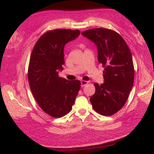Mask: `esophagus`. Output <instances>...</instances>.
Returning <instances> with one entry per match:
<instances>
[{"label": "esophagus", "instance_id": "esophagus-1", "mask_svg": "<svg viewBox=\"0 0 154 154\" xmlns=\"http://www.w3.org/2000/svg\"><path fill=\"white\" fill-rule=\"evenodd\" d=\"M88 82H87V81L82 80V81L81 82V86H82V87H84L85 85H86L87 84H88Z\"/></svg>", "mask_w": 154, "mask_h": 154}]
</instances>
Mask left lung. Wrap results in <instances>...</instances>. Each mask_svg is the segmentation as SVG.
I'll return each instance as SVG.
<instances>
[{"instance_id":"1","label":"left lung","mask_w":154,"mask_h":154,"mask_svg":"<svg viewBox=\"0 0 154 154\" xmlns=\"http://www.w3.org/2000/svg\"><path fill=\"white\" fill-rule=\"evenodd\" d=\"M82 35L96 44L98 62L105 68V82L101 85L94 83L95 94L90 101L97 113L112 116L125 105L134 84L131 53L124 39L113 30L91 29Z\"/></svg>"}]
</instances>
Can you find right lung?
Listing matches in <instances>:
<instances>
[{
    "label": "right lung",
    "mask_w": 154,
    "mask_h": 154,
    "mask_svg": "<svg viewBox=\"0 0 154 154\" xmlns=\"http://www.w3.org/2000/svg\"><path fill=\"white\" fill-rule=\"evenodd\" d=\"M79 30L57 29L42 35L30 57L29 84L37 103L51 117L69 113L80 91L81 82L59 77L64 64V46L80 35Z\"/></svg>",
    "instance_id": "1"
}]
</instances>
